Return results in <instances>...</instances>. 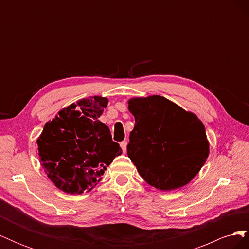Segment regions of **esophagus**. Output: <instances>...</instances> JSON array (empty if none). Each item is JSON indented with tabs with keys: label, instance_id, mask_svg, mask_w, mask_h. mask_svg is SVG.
Instances as JSON below:
<instances>
[{
	"label": "esophagus",
	"instance_id": "1",
	"mask_svg": "<svg viewBox=\"0 0 249 249\" xmlns=\"http://www.w3.org/2000/svg\"><path fill=\"white\" fill-rule=\"evenodd\" d=\"M126 145H127V142L126 141H123V142H120V147H122V149H123V152L125 154V152H126Z\"/></svg>",
	"mask_w": 249,
	"mask_h": 249
}]
</instances>
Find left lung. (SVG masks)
Returning <instances> with one entry per match:
<instances>
[{
    "label": "left lung",
    "instance_id": "left-lung-1",
    "mask_svg": "<svg viewBox=\"0 0 249 249\" xmlns=\"http://www.w3.org/2000/svg\"><path fill=\"white\" fill-rule=\"evenodd\" d=\"M127 104L135 117L127 156L141 178L160 191L189 184L210 152L201 120L161 95L132 97Z\"/></svg>",
    "mask_w": 249,
    "mask_h": 249
}]
</instances>
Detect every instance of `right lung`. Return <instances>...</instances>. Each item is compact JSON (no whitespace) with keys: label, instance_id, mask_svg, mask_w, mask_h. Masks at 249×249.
I'll use <instances>...</instances> for the list:
<instances>
[{"label":"right lung","instance_id":"right-lung-1","mask_svg":"<svg viewBox=\"0 0 249 249\" xmlns=\"http://www.w3.org/2000/svg\"><path fill=\"white\" fill-rule=\"evenodd\" d=\"M108 102L94 95L70 105L44 124L36 140L44 172L65 193L91 191L114 158L123 154L109 127L99 120Z\"/></svg>","mask_w":249,"mask_h":249}]
</instances>
